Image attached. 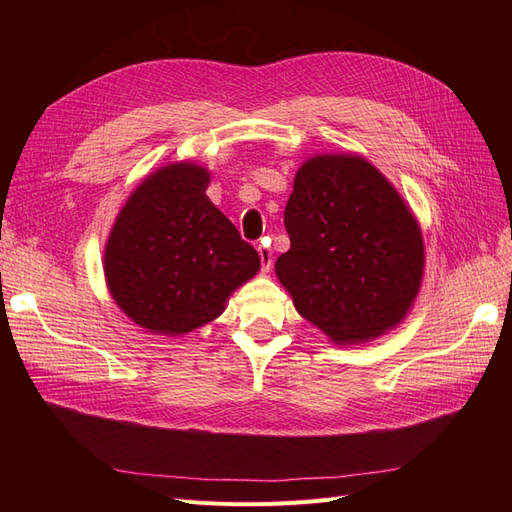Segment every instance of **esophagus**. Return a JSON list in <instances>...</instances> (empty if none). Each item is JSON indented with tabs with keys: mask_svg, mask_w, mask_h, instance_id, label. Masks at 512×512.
Here are the masks:
<instances>
[{
	"mask_svg": "<svg viewBox=\"0 0 512 512\" xmlns=\"http://www.w3.org/2000/svg\"><path fill=\"white\" fill-rule=\"evenodd\" d=\"M258 256H260V269L262 273H269L273 267V254L269 245H258Z\"/></svg>",
	"mask_w": 512,
	"mask_h": 512,
	"instance_id": "1",
	"label": "esophagus"
}]
</instances>
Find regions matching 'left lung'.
Here are the masks:
<instances>
[{
	"label": "left lung",
	"instance_id": "1",
	"mask_svg": "<svg viewBox=\"0 0 512 512\" xmlns=\"http://www.w3.org/2000/svg\"><path fill=\"white\" fill-rule=\"evenodd\" d=\"M290 250L275 273L297 312L337 344L382 335L423 277V237L393 185L359 156L305 162L284 211Z\"/></svg>",
	"mask_w": 512,
	"mask_h": 512
}]
</instances>
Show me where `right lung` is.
<instances>
[{"instance_id":"obj_1","label":"right lung","mask_w":512,"mask_h":512,"mask_svg":"<svg viewBox=\"0 0 512 512\" xmlns=\"http://www.w3.org/2000/svg\"><path fill=\"white\" fill-rule=\"evenodd\" d=\"M209 173L170 164L138 185L104 252L113 299L151 333L183 335L218 318L260 258L205 194Z\"/></svg>"}]
</instances>
